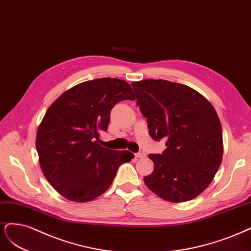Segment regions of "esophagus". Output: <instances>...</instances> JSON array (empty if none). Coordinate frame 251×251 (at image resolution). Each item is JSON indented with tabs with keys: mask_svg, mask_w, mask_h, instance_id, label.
<instances>
[{
	"mask_svg": "<svg viewBox=\"0 0 251 251\" xmlns=\"http://www.w3.org/2000/svg\"><path fill=\"white\" fill-rule=\"evenodd\" d=\"M135 157H137V158H144V157H146V153H145L144 151L137 152V153H135Z\"/></svg>",
	"mask_w": 251,
	"mask_h": 251,
	"instance_id": "1",
	"label": "esophagus"
}]
</instances>
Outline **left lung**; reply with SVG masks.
Masks as SVG:
<instances>
[{
	"label": "left lung",
	"instance_id": "obj_1",
	"mask_svg": "<svg viewBox=\"0 0 251 251\" xmlns=\"http://www.w3.org/2000/svg\"><path fill=\"white\" fill-rule=\"evenodd\" d=\"M131 85L150 136L167 140L163 154L149 155L154 169L145 183L174 203L196 198L214 179L223 156L222 127L214 106L192 87L168 80Z\"/></svg>",
	"mask_w": 251,
	"mask_h": 251
}]
</instances>
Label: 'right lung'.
<instances>
[{"instance_id": "add662e5", "label": "right lung", "mask_w": 251, "mask_h": 251, "mask_svg": "<svg viewBox=\"0 0 251 251\" xmlns=\"http://www.w3.org/2000/svg\"><path fill=\"white\" fill-rule=\"evenodd\" d=\"M130 84L117 78L90 80L69 88L46 111L36 133L40 169L61 196L88 202L106 192L119 167L134 155L101 146L110 110L134 100Z\"/></svg>"}]
</instances>
